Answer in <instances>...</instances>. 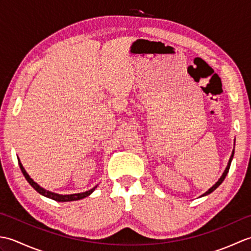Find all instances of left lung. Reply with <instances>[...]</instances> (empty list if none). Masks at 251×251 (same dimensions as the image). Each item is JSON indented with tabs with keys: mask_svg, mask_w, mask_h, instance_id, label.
I'll use <instances>...</instances> for the list:
<instances>
[{
	"mask_svg": "<svg viewBox=\"0 0 251 251\" xmlns=\"http://www.w3.org/2000/svg\"><path fill=\"white\" fill-rule=\"evenodd\" d=\"M233 156H234V150H233V152H232V155H231V157H230V159H228V163H227V166H226V170H225V172H223V174H222V176H221V177H220V179L219 180H218L217 181V182L214 184V185H212L211 186V188L209 189V190H208L207 192H205V193L204 194H202L201 196H206V195H208V194H210L211 193V192H214L217 188H218V186H219L222 182H223V180H225L226 179V175H227V173H228V169H230V166H231V162H232V159H233Z\"/></svg>",
	"mask_w": 251,
	"mask_h": 251,
	"instance_id": "obj_1",
	"label": "left lung"
}]
</instances>
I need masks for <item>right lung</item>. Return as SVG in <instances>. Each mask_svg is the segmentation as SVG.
<instances>
[{"label":"right lung","instance_id":"right-lung-1","mask_svg":"<svg viewBox=\"0 0 251 251\" xmlns=\"http://www.w3.org/2000/svg\"><path fill=\"white\" fill-rule=\"evenodd\" d=\"M18 164H19V167L21 169V172H23L25 178L26 179V181L30 183V185L33 188L36 192H39V193L41 195H43L45 197H49V199H51L54 201H78V200H82L84 199V197H86L88 195H90L93 193V192L95 191V189L97 188V185L94 186L93 189H90L89 191H86V192H83V193H77V194H70V195H61V194H57V193H54V192H50V191H47L45 189L42 188V186H40L39 184H37L36 182H34L33 180H32L30 178V176L26 174L25 169L24 168L23 164L20 163L19 158H18Z\"/></svg>","mask_w":251,"mask_h":251}]
</instances>
